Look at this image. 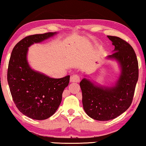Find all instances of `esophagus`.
<instances>
[{
  "mask_svg": "<svg viewBox=\"0 0 146 146\" xmlns=\"http://www.w3.org/2000/svg\"><path fill=\"white\" fill-rule=\"evenodd\" d=\"M80 80V78L78 75H72L70 77V82H79Z\"/></svg>",
  "mask_w": 146,
  "mask_h": 146,
  "instance_id": "obj_1",
  "label": "esophagus"
}]
</instances>
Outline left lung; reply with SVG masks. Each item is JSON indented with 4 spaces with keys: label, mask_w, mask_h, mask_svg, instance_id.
Returning <instances> with one entry per match:
<instances>
[{
    "label": "left lung",
    "mask_w": 146,
    "mask_h": 146,
    "mask_svg": "<svg viewBox=\"0 0 146 146\" xmlns=\"http://www.w3.org/2000/svg\"><path fill=\"white\" fill-rule=\"evenodd\" d=\"M108 37L115 46L114 53L108 57L116 59L121 67L116 85L100 87L87 78L80 82L84 111L89 117L100 121L116 118L130 107L139 77L138 61L131 44L119 37Z\"/></svg>",
    "instance_id": "8db88e82"
}]
</instances>
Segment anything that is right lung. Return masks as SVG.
I'll list each match as a JSON object with an SVG mask.
<instances>
[{"label": "right lung", "mask_w": 146, "mask_h": 146, "mask_svg": "<svg viewBox=\"0 0 146 146\" xmlns=\"http://www.w3.org/2000/svg\"><path fill=\"white\" fill-rule=\"evenodd\" d=\"M55 34L46 32L25 37L15 44L10 57L7 81L13 100L23 114L32 119L44 120L55 114L70 82V76L52 78L34 71L27 62L28 48Z\"/></svg>", "instance_id": "right-lung-1"}]
</instances>
